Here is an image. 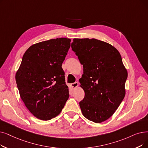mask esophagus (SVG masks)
I'll list each match as a JSON object with an SVG mask.
<instances>
[{"instance_id": "obj_1", "label": "esophagus", "mask_w": 148, "mask_h": 148, "mask_svg": "<svg viewBox=\"0 0 148 148\" xmlns=\"http://www.w3.org/2000/svg\"><path fill=\"white\" fill-rule=\"evenodd\" d=\"M78 85H79V83L77 82H75V83H71V87L73 89L76 88L78 86Z\"/></svg>"}]
</instances>
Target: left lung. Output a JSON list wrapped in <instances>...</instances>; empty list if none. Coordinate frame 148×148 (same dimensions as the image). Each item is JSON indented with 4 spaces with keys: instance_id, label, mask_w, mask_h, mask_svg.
<instances>
[{
    "instance_id": "left-lung-1",
    "label": "left lung",
    "mask_w": 148,
    "mask_h": 148,
    "mask_svg": "<svg viewBox=\"0 0 148 148\" xmlns=\"http://www.w3.org/2000/svg\"><path fill=\"white\" fill-rule=\"evenodd\" d=\"M71 48L83 67L79 79L83 116L99 123L110 118L125 96L127 72L118 50L95 38H74Z\"/></svg>"
}]
</instances>
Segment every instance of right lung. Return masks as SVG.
<instances>
[{"mask_svg":"<svg viewBox=\"0 0 148 148\" xmlns=\"http://www.w3.org/2000/svg\"><path fill=\"white\" fill-rule=\"evenodd\" d=\"M71 39L57 38L31 45L25 53L16 74L21 98L36 118L57 116L69 98L62 68Z\"/></svg>","mask_w":148,"mask_h":148,"instance_id":"right-lung-1","label":"right lung"}]
</instances>
